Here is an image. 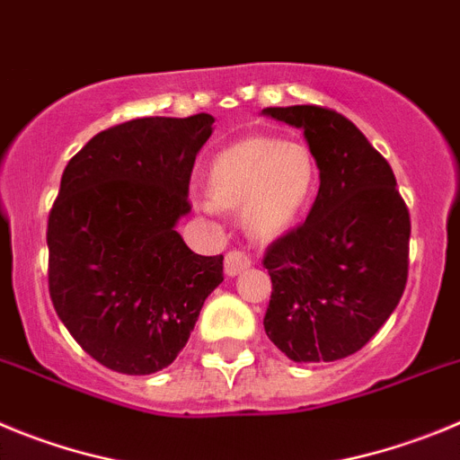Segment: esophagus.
Instances as JSON below:
<instances>
[{
  "mask_svg": "<svg viewBox=\"0 0 460 460\" xmlns=\"http://www.w3.org/2000/svg\"><path fill=\"white\" fill-rule=\"evenodd\" d=\"M252 266V256L247 252H240V250H231L229 254L225 256V272L229 277L240 275V272L245 270V268Z\"/></svg>",
  "mask_w": 460,
  "mask_h": 460,
  "instance_id": "esophagus-1",
  "label": "esophagus"
}]
</instances>
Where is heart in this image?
<instances>
[{"mask_svg":"<svg viewBox=\"0 0 460 460\" xmlns=\"http://www.w3.org/2000/svg\"><path fill=\"white\" fill-rule=\"evenodd\" d=\"M316 190L318 164L305 144L250 137L215 155L208 169L210 201H201V208L243 206L254 234L277 235L312 206Z\"/></svg>","mask_w":460,"mask_h":460,"instance_id":"b5f03b06","label":"heart"}]
</instances>
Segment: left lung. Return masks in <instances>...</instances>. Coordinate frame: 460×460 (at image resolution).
<instances>
[{
	"instance_id": "left-lung-1",
	"label": "left lung",
	"mask_w": 460,
	"mask_h": 460,
	"mask_svg": "<svg viewBox=\"0 0 460 460\" xmlns=\"http://www.w3.org/2000/svg\"><path fill=\"white\" fill-rule=\"evenodd\" d=\"M263 114L302 128L321 172L307 220L263 256L272 279L263 328L293 362L349 358L403 296L411 213L387 160L339 111L293 105Z\"/></svg>"
}]
</instances>
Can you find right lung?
Listing matches in <instances>:
<instances>
[{"instance_id": "1", "label": "right lung", "mask_w": 460, "mask_h": 460, "mask_svg": "<svg viewBox=\"0 0 460 460\" xmlns=\"http://www.w3.org/2000/svg\"><path fill=\"white\" fill-rule=\"evenodd\" d=\"M215 119L144 117L98 132L66 164L48 217V287L82 349L119 374L164 369L188 343L225 256L176 231Z\"/></svg>"}]
</instances>
